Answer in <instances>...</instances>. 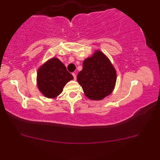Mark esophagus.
Segmentation results:
<instances>
[{
	"label": "esophagus",
	"mask_w": 160,
	"mask_h": 160,
	"mask_svg": "<svg viewBox=\"0 0 160 160\" xmlns=\"http://www.w3.org/2000/svg\"><path fill=\"white\" fill-rule=\"evenodd\" d=\"M72 75H73V79H74V80H76V75L74 73H73Z\"/></svg>",
	"instance_id": "1"
}]
</instances>
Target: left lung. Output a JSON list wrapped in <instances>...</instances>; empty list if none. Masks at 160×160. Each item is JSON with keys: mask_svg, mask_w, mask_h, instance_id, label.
Listing matches in <instances>:
<instances>
[{"mask_svg": "<svg viewBox=\"0 0 160 160\" xmlns=\"http://www.w3.org/2000/svg\"><path fill=\"white\" fill-rule=\"evenodd\" d=\"M77 80L86 96L91 100H100L111 94L116 82V72L109 60L100 51L83 62L82 70Z\"/></svg>", "mask_w": 160, "mask_h": 160, "instance_id": "8db88e82", "label": "left lung"}]
</instances>
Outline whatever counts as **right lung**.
Here are the masks:
<instances>
[{"instance_id":"1","label":"right lung","mask_w":160,"mask_h":160,"mask_svg":"<svg viewBox=\"0 0 160 160\" xmlns=\"http://www.w3.org/2000/svg\"><path fill=\"white\" fill-rule=\"evenodd\" d=\"M73 77L61 61L53 58L40 68L37 74L38 87L47 98H56Z\"/></svg>"}]
</instances>
